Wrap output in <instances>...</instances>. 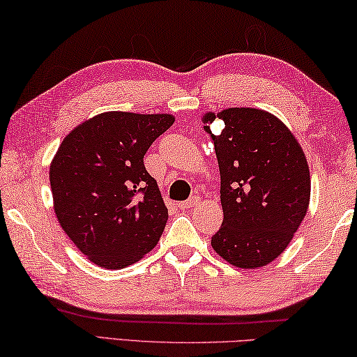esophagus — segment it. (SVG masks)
<instances>
[{
    "label": "esophagus",
    "instance_id": "34e87169",
    "mask_svg": "<svg viewBox=\"0 0 357 357\" xmlns=\"http://www.w3.org/2000/svg\"><path fill=\"white\" fill-rule=\"evenodd\" d=\"M199 202V197H191V199H188V201H185V202H180L178 204V207L182 208V210H186V208H190V207H192L195 206V204H197Z\"/></svg>",
    "mask_w": 357,
    "mask_h": 357
}]
</instances>
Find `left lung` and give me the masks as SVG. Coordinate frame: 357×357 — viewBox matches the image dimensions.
<instances>
[{
	"label": "left lung",
	"mask_w": 357,
	"mask_h": 357,
	"mask_svg": "<svg viewBox=\"0 0 357 357\" xmlns=\"http://www.w3.org/2000/svg\"><path fill=\"white\" fill-rule=\"evenodd\" d=\"M220 121L224 130L209 126ZM221 175L223 225L212 247L229 264L258 268L283 253L305 218L310 171L294 134L261 109L229 107L202 116Z\"/></svg>",
	"instance_id": "1"
}]
</instances>
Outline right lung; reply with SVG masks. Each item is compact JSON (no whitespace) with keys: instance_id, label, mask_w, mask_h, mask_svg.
Returning a JSON list of instances; mask_svg holds the SVG:
<instances>
[{"instance_id":"right-lung-1","label":"right lung","mask_w":357,"mask_h":357,"mask_svg":"<svg viewBox=\"0 0 357 357\" xmlns=\"http://www.w3.org/2000/svg\"><path fill=\"white\" fill-rule=\"evenodd\" d=\"M174 120L169 114H99L74 128L52 160L56 218L96 266H131L160 241L167 207L144 155Z\"/></svg>"}]
</instances>
